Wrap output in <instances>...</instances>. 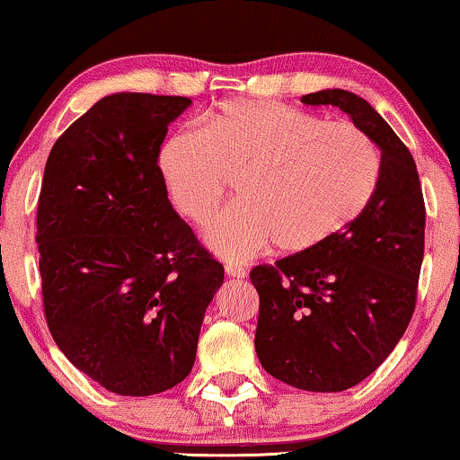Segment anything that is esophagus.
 I'll list each match as a JSON object with an SVG mask.
<instances>
[{
    "instance_id": "esophagus-1",
    "label": "esophagus",
    "mask_w": 460,
    "mask_h": 460,
    "mask_svg": "<svg viewBox=\"0 0 460 460\" xmlns=\"http://www.w3.org/2000/svg\"><path fill=\"white\" fill-rule=\"evenodd\" d=\"M225 273H227L229 277H233V279H243V277H245V269L239 267V264L227 262V264H225Z\"/></svg>"
}]
</instances>
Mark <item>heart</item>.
<instances>
[{
    "instance_id": "heart-1",
    "label": "heart",
    "mask_w": 460,
    "mask_h": 460,
    "mask_svg": "<svg viewBox=\"0 0 460 460\" xmlns=\"http://www.w3.org/2000/svg\"><path fill=\"white\" fill-rule=\"evenodd\" d=\"M174 208L204 225L237 179L239 202L210 223L206 243L248 261L275 242L286 254L321 248L365 212L379 183L375 141L350 120H325L269 100L235 98L160 150Z\"/></svg>"
}]
</instances>
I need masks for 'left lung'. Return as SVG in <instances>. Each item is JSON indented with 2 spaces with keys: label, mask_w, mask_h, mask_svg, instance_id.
Segmentation results:
<instances>
[{
  "label": "left lung",
  "mask_w": 460,
  "mask_h": 460,
  "mask_svg": "<svg viewBox=\"0 0 460 460\" xmlns=\"http://www.w3.org/2000/svg\"><path fill=\"white\" fill-rule=\"evenodd\" d=\"M302 102L350 114L379 147V183L357 221L321 248L252 269L261 297L254 346L283 384L344 392L390 357L415 313L425 202L412 154L368 102L344 89Z\"/></svg>",
  "instance_id": "obj_1"
}]
</instances>
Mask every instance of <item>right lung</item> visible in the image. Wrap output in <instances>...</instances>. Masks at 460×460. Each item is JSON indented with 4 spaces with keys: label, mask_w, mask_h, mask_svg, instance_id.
<instances>
[{
    "label": "right lung",
    "mask_w": 460,
    "mask_h": 460,
    "mask_svg": "<svg viewBox=\"0 0 460 460\" xmlns=\"http://www.w3.org/2000/svg\"><path fill=\"white\" fill-rule=\"evenodd\" d=\"M190 98L116 93L51 147L37 204L43 314L73 365L120 396L190 375L225 269L168 199L158 166Z\"/></svg>",
    "instance_id": "right-lung-1"
}]
</instances>
